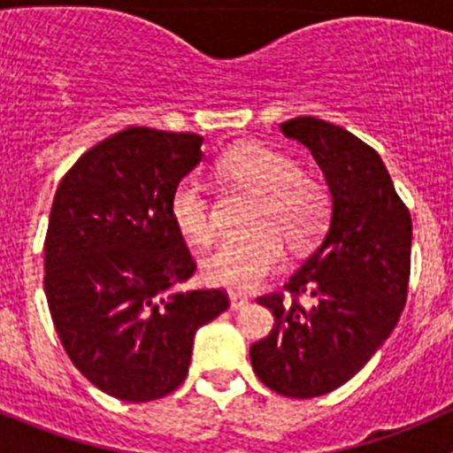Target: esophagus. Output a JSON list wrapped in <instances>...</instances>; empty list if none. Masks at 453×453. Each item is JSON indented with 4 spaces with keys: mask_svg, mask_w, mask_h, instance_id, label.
<instances>
[{
    "mask_svg": "<svg viewBox=\"0 0 453 453\" xmlns=\"http://www.w3.org/2000/svg\"><path fill=\"white\" fill-rule=\"evenodd\" d=\"M250 304V298L248 296H241V294H230V307L232 311H241V309H245Z\"/></svg>",
    "mask_w": 453,
    "mask_h": 453,
    "instance_id": "1",
    "label": "esophagus"
}]
</instances>
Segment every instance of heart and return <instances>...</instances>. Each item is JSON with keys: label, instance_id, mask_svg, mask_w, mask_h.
Wrapping results in <instances>:
<instances>
[{"label": "heart", "instance_id": "obj_1", "mask_svg": "<svg viewBox=\"0 0 453 453\" xmlns=\"http://www.w3.org/2000/svg\"><path fill=\"white\" fill-rule=\"evenodd\" d=\"M219 173L232 188L252 195L245 212L250 232L201 256V276L210 285L243 294L282 267V241L294 252H304L322 239L331 223V193L318 177L300 171L294 157L265 144L232 149ZM168 217L188 243L201 245L212 236L210 197L197 177L186 175L173 186Z\"/></svg>", "mask_w": 453, "mask_h": 453}]
</instances>
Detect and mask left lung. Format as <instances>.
Wrapping results in <instances>:
<instances>
[{"label":"left lung","mask_w":453,"mask_h":453,"mask_svg":"<svg viewBox=\"0 0 453 453\" xmlns=\"http://www.w3.org/2000/svg\"><path fill=\"white\" fill-rule=\"evenodd\" d=\"M278 129L311 150L333 212L322 243L285 285L294 300L258 298L273 328L250 359L269 390L313 399L353 379L395 331L408 298L412 219L386 164L357 135L311 116Z\"/></svg>","instance_id":"left-lung-1"}]
</instances>
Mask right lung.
I'll return each instance as SVG.
<instances>
[{
  "label": "right lung",
  "mask_w": 453,
  "mask_h": 453,
  "mask_svg": "<svg viewBox=\"0 0 453 453\" xmlns=\"http://www.w3.org/2000/svg\"><path fill=\"white\" fill-rule=\"evenodd\" d=\"M195 134L129 127L58 184L45 234V298L76 368L120 401L171 395L197 328L230 307L221 289L175 291L195 273L168 217L173 186L201 162Z\"/></svg>",
  "instance_id": "right-lung-1"
}]
</instances>
